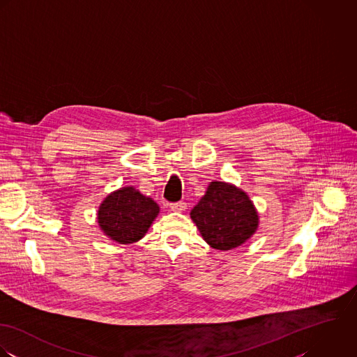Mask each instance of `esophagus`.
Masks as SVG:
<instances>
[{
  "instance_id": "1",
  "label": "esophagus",
  "mask_w": 357,
  "mask_h": 357,
  "mask_svg": "<svg viewBox=\"0 0 357 357\" xmlns=\"http://www.w3.org/2000/svg\"><path fill=\"white\" fill-rule=\"evenodd\" d=\"M171 211L174 213H183L186 210V203L185 202H178V203H171L169 204Z\"/></svg>"
}]
</instances>
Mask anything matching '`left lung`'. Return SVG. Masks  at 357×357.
<instances>
[{
    "mask_svg": "<svg viewBox=\"0 0 357 357\" xmlns=\"http://www.w3.org/2000/svg\"><path fill=\"white\" fill-rule=\"evenodd\" d=\"M204 241L215 250L229 251L244 244L258 229V211L248 195L226 182L214 181L190 211Z\"/></svg>",
    "mask_w": 357,
    "mask_h": 357,
    "instance_id": "8db88e82",
    "label": "left lung"
}]
</instances>
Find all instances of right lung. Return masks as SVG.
Returning a JSON list of instances; mask_svg holds the SVG:
<instances>
[{"mask_svg":"<svg viewBox=\"0 0 357 357\" xmlns=\"http://www.w3.org/2000/svg\"><path fill=\"white\" fill-rule=\"evenodd\" d=\"M160 213L158 204L134 186L120 188L105 197L98 210V225L105 236L119 244L142 238Z\"/></svg>","mask_w":357,"mask_h":357,"instance_id":"1","label":"right lung"}]
</instances>
